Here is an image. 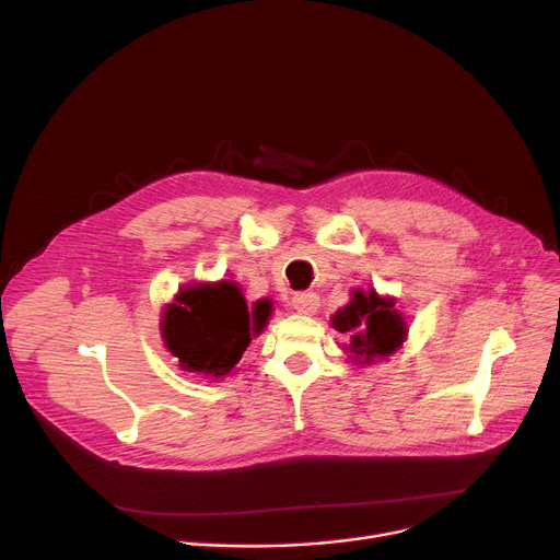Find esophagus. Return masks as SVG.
I'll list each match as a JSON object with an SVG mask.
<instances>
[{"label":"esophagus","mask_w":560,"mask_h":560,"mask_svg":"<svg viewBox=\"0 0 560 560\" xmlns=\"http://www.w3.org/2000/svg\"><path fill=\"white\" fill-rule=\"evenodd\" d=\"M318 293L316 291H299L293 293L291 305L299 314H314L318 310Z\"/></svg>","instance_id":"1"}]
</instances>
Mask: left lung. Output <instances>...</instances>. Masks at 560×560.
Listing matches in <instances>:
<instances>
[{"label": "left lung", "instance_id": "1", "mask_svg": "<svg viewBox=\"0 0 560 560\" xmlns=\"http://www.w3.org/2000/svg\"><path fill=\"white\" fill-rule=\"evenodd\" d=\"M332 325L350 337L348 350L364 361L388 357L407 337V327L398 310H393V301L380 299L375 291L366 295L357 289L352 303L335 314Z\"/></svg>", "mask_w": 560, "mask_h": 560}]
</instances>
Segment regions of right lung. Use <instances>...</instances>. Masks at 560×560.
Wrapping results in <instances>:
<instances>
[{
    "mask_svg": "<svg viewBox=\"0 0 560 560\" xmlns=\"http://www.w3.org/2000/svg\"><path fill=\"white\" fill-rule=\"evenodd\" d=\"M269 316V301L248 310L233 282L196 284L183 289L164 312L162 337L185 371L221 377L235 369Z\"/></svg>",
    "mask_w": 560,
    "mask_h": 560,
    "instance_id": "right-lung-1",
    "label": "right lung"
}]
</instances>
